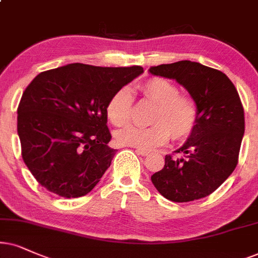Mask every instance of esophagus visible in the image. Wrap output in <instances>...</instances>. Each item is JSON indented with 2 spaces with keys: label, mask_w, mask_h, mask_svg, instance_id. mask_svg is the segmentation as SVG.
Masks as SVG:
<instances>
[{
  "label": "esophagus",
  "mask_w": 258,
  "mask_h": 258,
  "mask_svg": "<svg viewBox=\"0 0 258 258\" xmlns=\"http://www.w3.org/2000/svg\"><path fill=\"white\" fill-rule=\"evenodd\" d=\"M136 152L138 153V155H140V156H144V157H145V156H148L149 153H150L149 151H145V150H140V149H137Z\"/></svg>",
  "instance_id": "1"
}]
</instances>
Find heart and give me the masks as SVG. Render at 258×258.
I'll list each match as a JSON object with an SVG mask.
<instances>
[{
    "instance_id": "1",
    "label": "heart",
    "mask_w": 258,
    "mask_h": 258,
    "mask_svg": "<svg viewBox=\"0 0 258 258\" xmlns=\"http://www.w3.org/2000/svg\"><path fill=\"white\" fill-rule=\"evenodd\" d=\"M143 96L156 103L151 127L128 126L116 135L119 144L132 146L145 151L164 145L170 139L185 138L193 131L198 118L194 100L181 95L174 82L163 77H151L139 86ZM133 108V97L128 88H121L110 97L106 112L114 126H125L130 122Z\"/></svg>"
}]
</instances>
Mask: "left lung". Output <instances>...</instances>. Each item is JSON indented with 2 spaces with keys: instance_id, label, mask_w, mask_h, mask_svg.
<instances>
[{
  "instance_id": "left-lung-1",
  "label": "left lung",
  "mask_w": 258,
  "mask_h": 258,
  "mask_svg": "<svg viewBox=\"0 0 258 258\" xmlns=\"http://www.w3.org/2000/svg\"><path fill=\"white\" fill-rule=\"evenodd\" d=\"M149 71L183 86L198 109L193 131L175 151L182 156H165L164 168L151 176L152 183L174 202L208 197L237 167L245 121L236 87L224 73L197 61L162 64Z\"/></svg>"
}]
</instances>
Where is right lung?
Instances as JSON below:
<instances>
[{"instance_id": "add662e5", "label": "right lung", "mask_w": 258, "mask_h": 258, "mask_svg": "<svg viewBox=\"0 0 258 258\" xmlns=\"http://www.w3.org/2000/svg\"><path fill=\"white\" fill-rule=\"evenodd\" d=\"M143 71L74 63L28 84L18 107V135L22 159L42 187L70 199L99 183L116 152L108 146L107 105Z\"/></svg>"}]
</instances>
